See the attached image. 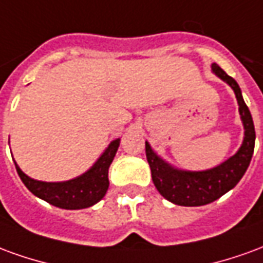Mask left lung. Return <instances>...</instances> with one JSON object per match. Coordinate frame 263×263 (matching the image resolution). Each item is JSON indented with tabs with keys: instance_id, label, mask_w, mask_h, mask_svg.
Wrapping results in <instances>:
<instances>
[{
	"instance_id": "left-lung-1",
	"label": "left lung",
	"mask_w": 263,
	"mask_h": 263,
	"mask_svg": "<svg viewBox=\"0 0 263 263\" xmlns=\"http://www.w3.org/2000/svg\"><path fill=\"white\" fill-rule=\"evenodd\" d=\"M213 71L220 79L227 81L235 92L239 114L245 128V138L242 146L232 158L214 169L204 172H184L173 169L165 163L158 155L151 149L148 142H145L146 159L152 172V180L155 187L166 200L177 205L197 207L204 204L213 203L222 194L230 192L237 186L243 173L248 169L255 148V128L247 104L243 101L241 88L237 81L228 76L218 65H213Z\"/></svg>"
}]
</instances>
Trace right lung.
Segmentation results:
<instances>
[{"label":"right lung","instance_id":"obj_1","mask_svg":"<svg viewBox=\"0 0 263 263\" xmlns=\"http://www.w3.org/2000/svg\"><path fill=\"white\" fill-rule=\"evenodd\" d=\"M118 146H120V139L112 141L90 171L67 182L46 183L33 180L29 176H26L16 163L15 167L21 180L36 197L42 198L59 209H87L98 203L107 193L109 186L108 167L118 151Z\"/></svg>","mask_w":263,"mask_h":263}]
</instances>
